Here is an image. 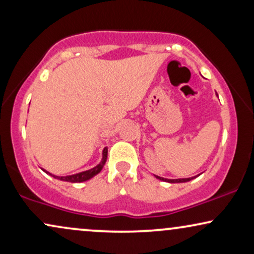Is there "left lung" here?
Wrapping results in <instances>:
<instances>
[{"label":"left lung","instance_id":"obj_1","mask_svg":"<svg viewBox=\"0 0 254 254\" xmlns=\"http://www.w3.org/2000/svg\"><path fill=\"white\" fill-rule=\"evenodd\" d=\"M198 177V176H197ZM156 179L159 180H162V182H166V183H171V184H178V183H188L190 182V180L194 179L196 177H192V178H182V179H167V178H162V177H159V176H155Z\"/></svg>","mask_w":254,"mask_h":254}]
</instances>
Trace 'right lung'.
Here are the masks:
<instances>
[{
    "label": "right lung",
    "mask_w": 254,
    "mask_h": 254,
    "mask_svg": "<svg viewBox=\"0 0 254 254\" xmlns=\"http://www.w3.org/2000/svg\"><path fill=\"white\" fill-rule=\"evenodd\" d=\"M106 160H107V147H105L104 150H103V156H101V161L99 162L97 166H94L93 168H90V170H87V171H83V172H78V173L70 174V176H56V174H52V173H50V172L44 170V168H42V170L45 172L46 174H49V176L54 177L55 179L62 180V182L83 183V182H87V180L92 179V178L97 176L98 173H100V171L103 170L105 162H106Z\"/></svg>",
    "instance_id": "right-lung-1"
}]
</instances>
